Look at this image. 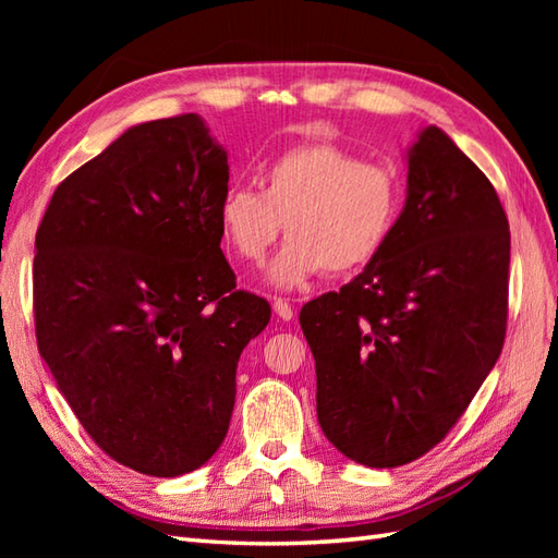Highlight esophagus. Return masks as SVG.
Masks as SVG:
<instances>
[{"mask_svg": "<svg viewBox=\"0 0 558 558\" xmlns=\"http://www.w3.org/2000/svg\"><path fill=\"white\" fill-rule=\"evenodd\" d=\"M272 312H276V316L280 318V322H290V318L294 316L292 306L286 300H272Z\"/></svg>", "mask_w": 558, "mask_h": 558, "instance_id": "obj_1", "label": "esophagus"}]
</instances>
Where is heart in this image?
<instances>
[{
  "label": "heart",
  "mask_w": 558,
  "mask_h": 558,
  "mask_svg": "<svg viewBox=\"0 0 558 558\" xmlns=\"http://www.w3.org/2000/svg\"><path fill=\"white\" fill-rule=\"evenodd\" d=\"M258 189L230 186L218 204L225 246L258 264L286 222L290 240L268 266L276 288L316 272L360 270L384 252L402 208V182L386 162L360 160L326 141L282 150L258 174Z\"/></svg>",
  "instance_id": "obj_1"
}]
</instances>
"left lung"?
I'll return each instance as SVG.
<instances>
[{
    "instance_id": "left-lung-1",
    "label": "left lung",
    "mask_w": 558,
    "mask_h": 558,
    "mask_svg": "<svg viewBox=\"0 0 558 558\" xmlns=\"http://www.w3.org/2000/svg\"><path fill=\"white\" fill-rule=\"evenodd\" d=\"M508 264V218L487 174L441 129H422L384 252L300 312L318 424L342 456L398 468L444 441L501 354Z\"/></svg>"
}]
</instances>
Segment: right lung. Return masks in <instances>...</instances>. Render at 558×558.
Listing matches in <instances>:
<instances>
[{
    "instance_id": "obj_1",
    "label": "right lung",
    "mask_w": 558,
    "mask_h": 558,
    "mask_svg": "<svg viewBox=\"0 0 558 558\" xmlns=\"http://www.w3.org/2000/svg\"><path fill=\"white\" fill-rule=\"evenodd\" d=\"M228 153L198 114L136 124L54 189L35 234V338L105 453L180 477L228 434L270 304L220 248Z\"/></svg>"
}]
</instances>
